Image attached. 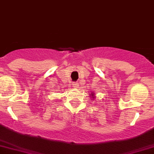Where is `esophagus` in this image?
Segmentation results:
<instances>
[{"mask_svg": "<svg viewBox=\"0 0 154 154\" xmlns=\"http://www.w3.org/2000/svg\"><path fill=\"white\" fill-rule=\"evenodd\" d=\"M73 86H74L75 88H78V86H79L78 82H74V83H73Z\"/></svg>", "mask_w": 154, "mask_h": 154, "instance_id": "1", "label": "esophagus"}]
</instances>
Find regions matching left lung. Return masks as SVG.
<instances>
[{
  "mask_svg": "<svg viewBox=\"0 0 154 154\" xmlns=\"http://www.w3.org/2000/svg\"><path fill=\"white\" fill-rule=\"evenodd\" d=\"M91 95H92V99L95 98V97H94V96H93V93H91Z\"/></svg>",
  "mask_w": 154,
  "mask_h": 154,
  "instance_id": "8db88e82",
  "label": "left lung"
}]
</instances>
